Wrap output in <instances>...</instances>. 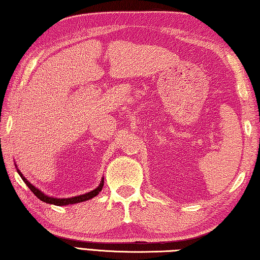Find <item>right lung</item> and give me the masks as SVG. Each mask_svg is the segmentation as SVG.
<instances>
[{
  "mask_svg": "<svg viewBox=\"0 0 260 260\" xmlns=\"http://www.w3.org/2000/svg\"><path fill=\"white\" fill-rule=\"evenodd\" d=\"M16 168H17V165H16ZM17 171H18L19 175L21 176V179L23 180V182L28 185V188L32 191V193L35 194L38 199H41L42 202H44V203L56 205V206H67V205H72V204H77V203H81V202H86V200H89L91 198L96 197V196L102 191L103 185H104V178H103L99 187H97L94 190L89 191V192H87L85 194L76 196V197H71V198H53V197H50V196H46L45 193H43L42 191L37 189L36 187H34V185L30 182H29V181L26 178H24L20 171L18 170V168H17Z\"/></svg>",
  "mask_w": 260,
  "mask_h": 260,
  "instance_id": "add662e5",
  "label": "right lung"
}]
</instances>
